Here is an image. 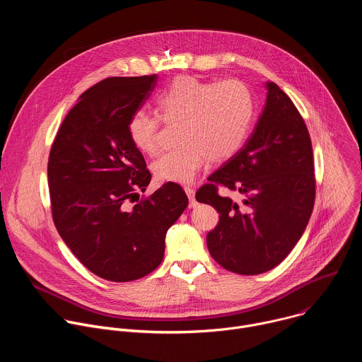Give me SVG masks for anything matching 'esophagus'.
Wrapping results in <instances>:
<instances>
[{
	"label": "esophagus",
	"instance_id": "34e87169",
	"mask_svg": "<svg viewBox=\"0 0 362 362\" xmlns=\"http://www.w3.org/2000/svg\"><path fill=\"white\" fill-rule=\"evenodd\" d=\"M185 192H186V194H187V197H189V208H194V206H196L194 189L190 187V186H186V187H185Z\"/></svg>",
	"mask_w": 362,
	"mask_h": 362
}]
</instances>
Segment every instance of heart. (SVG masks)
<instances>
[{"label": "heart", "instance_id": "1", "mask_svg": "<svg viewBox=\"0 0 362 362\" xmlns=\"http://www.w3.org/2000/svg\"><path fill=\"white\" fill-rule=\"evenodd\" d=\"M154 103L163 122L179 123V146L151 165L154 177L162 183H189L208 159L223 162L232 158L247 140L255 117L253 95L238 80L177 77ZM160 119L144 110L130 116L127 134L140 153L153 154L158 150Z\"/></svg>", "mask_w": 362, "mask_h": 362}]
</instances>
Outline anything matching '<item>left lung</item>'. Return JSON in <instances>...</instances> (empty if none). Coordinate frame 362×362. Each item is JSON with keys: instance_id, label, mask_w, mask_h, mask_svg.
Masks as SVG:
<instances>
[{"instance_id": "obj_1", "label": "left lung", "mask_w": 362, "mask_h": 362, "mask_svg": "<svg viewBox=\"0 0 362 362\" xmlns=\"http://www.w3.org/2000/svg\"><path fill=\"white\" fill-rule=\"evenodd\" d=\"M245 146L212 173L197 202L218 211L219 223L206 236L214 259L240 275L279 265L300 239L315 202L311 137L292 100L274 81ZM238 194L221 197L217 186Z\"/></svg>"}]
</instances>
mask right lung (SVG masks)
I'll return each instance as SVG.
<instances>
[{
  "instance_id": "add662e5",
  "label": "right lung",
  "mask_w": 362,
  "mask_h": 362,
  "mask_svg": "<svg viewBox=\"0 0 362 362\" xmlns=\"http://www.w3.org/2000/svg\"><path fill=\"white\" fill-rule=\"evenodd\" d=\"M156 83L151 74L94 84L69 112L49 150L54 225L88 271L113 282L143 278L160 265L166 232L189 203L177 183H165L130 206L151 175L127 123Z\"/></svg>"
}]
</instances>
